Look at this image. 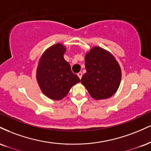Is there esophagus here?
I'll use <instances>...</instances> for the list:
<instances>
[{"label": "esophagus", "instance_id": "34e87169", "mask_svg": "<svg viewBox=\"0 0 151 151\" xmlns=\"http://www.w3.org/2000/svg\"><path fill=\"white\" fill-rule=\"evenodd\" d=\"M77 75H78V77H79V79H81V77H82V73H81V72H79V73L77 74Z\"/></svg>", "mask_w": 151, "mask_h": 151}]
</instances>
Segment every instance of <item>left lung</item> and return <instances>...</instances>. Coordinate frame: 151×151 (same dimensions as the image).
Wrapping results in <instances>:
<instances>
[{"label": "left lung", "mask_w": 151, "mask_h": 151, "mask_svg": "<svg viewBox=\"0 0 151 151\" xmlns=\"http://www.w3.org/2000/svg\"><path fill=\"white\" fill-rule=\"evenodd\" d=\"M86 72L81 82L94 99H105L117 91L121 81L119 64L110 52L94 47L85 56Z\"/></svg>", "instance_id": "obj_1"}]
</instances>
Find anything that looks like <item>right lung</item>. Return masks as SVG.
<instances>
[{
  "mask_svg": "<svg viewBox=\"0 0 151 151\" xmlns=\"http://www.w3.org/2000/svg\"><path fill=\"white\" fill-rule=\"evenodd\" d=\"M65 50V47L60 43L47 49L40 59L36 71L40 88L49 99L55 101L63 99L71 87L80 81L64 59Z\"/></svg>",
  "mask_w": 151,
  "mask_h": 151,
  "instance_id": "1",
  "label": "right lung"
}]
</instances>
